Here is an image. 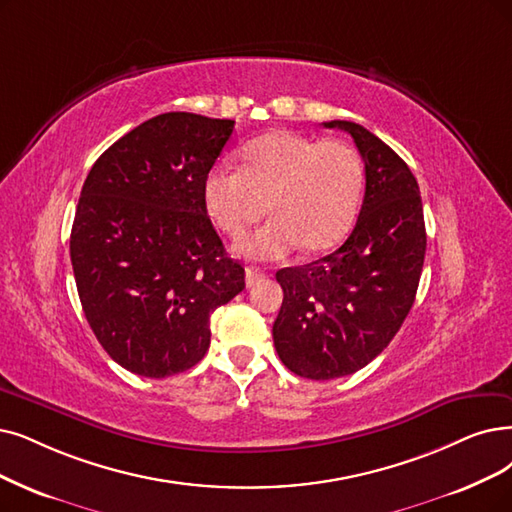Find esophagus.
Returning a JSON list of instances; mask_svg holds the SVG:
<instances>
[{
    "label": "esophagus",
    "instance_id": "obj_1",
    "mask_svg": "<svg viewBox=\"0 0 512 512\" xmlns=\"http://www.w3.org/2000/svg\"><path fill=\"white\" fill-rule=\"evenodd\" d=\"M264 277H267V275L256 271V269H248V271H245V285H248V288H254V285L264 281Z\"/></svg>",
    "mask_w": 512,
    "mask_h": 512
}]
</instances>
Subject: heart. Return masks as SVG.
<instances>
[{"mask_svg":"<svg viewBox=\"0 0 512 512\" xmlns=\"http://www.w3.org/2000/svg\"><path fill=\"white\" fill-rule=\"evenodd\" d=\"M363 191V161L349 142L294 132L264 134L243 149L241 170L216 166L203 182L212 220L233 239L269 212L273 218L239 245L256 260H279L298 245L323 252L349 233Z\"/></svg>","mask_w":512,"mask_h":512,"instance_id":"heart-1","label":"heart"}]
</instances>
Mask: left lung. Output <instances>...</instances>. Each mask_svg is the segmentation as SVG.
<instances>
[{"label":"left lung","mask_w":512,"mask_h":512,"mask_svg":"<svg viewBox=\"0 0 512 512\" xmlns=\"http://www.w3.org/2000/svg\"><path fill=\"white\" fill-rule=\"evenodd\" d=\"M365 163V197L353 233L315 262L277 271L283 290L275 349L290 372L311 380L355 374L376 359L410 313L426 252L418 182L388 145L353 121Z\"/></svg>","instance_id":"8db88e82"}]
</instances>
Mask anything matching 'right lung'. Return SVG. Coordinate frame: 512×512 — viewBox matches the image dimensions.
I'll use <instances>...</instances> for the list:
<instances>
[{"label": "right lung", "mask_w": 512, "mask_h": 512, "mask_svg": "<svg viewBox=\"0 0 512 512\" xmlns=\"http://www.w3.org/2000/svg\"><path fill=\"white\" fill-rule=\"evenodd\" d=\"M233 128V119L157 115L113 142L81 189L71 229L81 309L132 374L191 370L210 346L212 313L245 288L203 199Z\"/></svg>", "instance_id": "right-lung-1"}]
</instances>
